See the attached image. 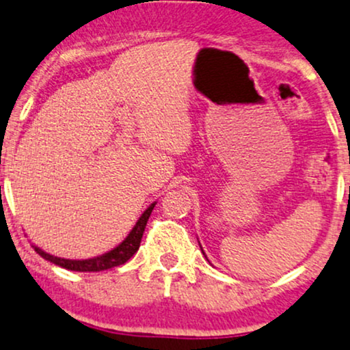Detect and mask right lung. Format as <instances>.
<instances>
[{
	"instance_id": "obj_1",
	"label": "right lung",
	"mask_w": 350,
	"mask_h": 350,
	"mask_svg": "<svg viewBox=\"0 0 350 350\" xmlns=\"http://www.w3.org/2000/svg\"><path fill=\"white\" fill-rule=\"evenodd\" d=\"M154 206H155V203L150 204V206L142 213V216L139 217V221L135 223L133 231L129 232V236H127L116 249L109 250V252L103 254V256H100V257L86 258V260H70V258L53 257V256H51V254L44 252L42 249L36 247V245H32V247H34L36 252L39 254L42 258H45V260L52 262V264H55L59 267H64V269H67V270H73V272H101V270L113 269V267L126 264V262L129 260V258L139 250V245H141V241H142L144 229H146L147 221H149V216H150Z\"/></svg>"
}]
</instances>
